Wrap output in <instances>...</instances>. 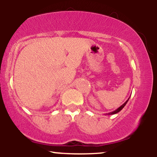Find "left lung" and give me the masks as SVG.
Wrapping results in <instances>:
<instances>
[{
    "label": "left lung",
    "mask_w": 157,
    "mask_h": 157,
    "mask_svg": "<svg viewBox=\"0 0 157 157\" xmlns=\"http://www.w3.org/2000/svg\"><path fill=\"white\" fill-rule=\"evenodd\" d=\"M129 98H130V97H129ZM129 98L127 100H126V101L125 102V103H123V104H122V105L121 106H120V107H119L118 109H117L116 110H115V111H112V112H110V113H105V114H106V115H112V114H115V113H117L120 112V111H121V110H122V109H123L124 107H125V105H126V103H127L128 101Z\"/></svg>",
    "instance_id": "obj_1"
}]
</instances>
